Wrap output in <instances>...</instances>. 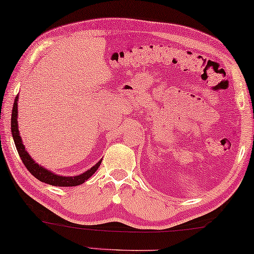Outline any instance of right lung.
I'll list each match as a JSON object with an SVG mask.
<instances>
[{
  "instance_id": "right-lung-1",
  "label": "right lung",
  "mask_w": 254,
  "mask_h": 254,
  "mask_svg": "<svg viewBox=\"0 0 254 254\" xmlns=\"http://www.w3.org/2000/svg\"><path fill=\"white\" fill-rule=\"evenodd\" d=\"M17 115H18V95L15 96L13 108H12V115H11V132H12V137L14 140L15 147H17V151L19 155H20L23 165H25V167L28 169L29 173L32 174L34 177H36L38 181L46 183V184H50V185H54V186H77V185L83 184L85 181H87V179L97 170V168L100 167L102 160L97 162L94 167H92L91 169L87 170L86 173L81 174L79 176L62 177V176H58V175L51 173V171L46 170L45 168L37 165V163L29 157L28 152L25 150V146H23V144L21 142V137L19 136Z\"/></svg>"
}]
</instances>
